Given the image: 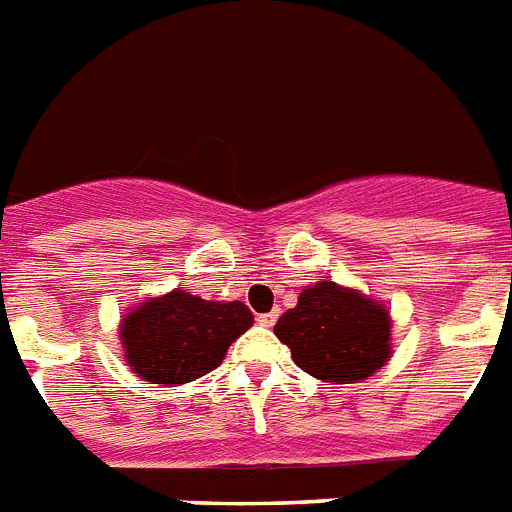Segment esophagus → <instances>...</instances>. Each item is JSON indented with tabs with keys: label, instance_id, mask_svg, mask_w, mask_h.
I'll return each instance as SVG.
<instances>
[{
	"label": "esophagus",
	"instance_id": "1",
	"mask_svg": "<svg viewBox=\"0 0 512 512\" xmlns=\"http://www.w3.org/2000/svg\"><path fill=\"white\" fill-rule=\"evenodd\" d=\"M277 318H279V308H274V310H269V313H261L256 321H259L261 326H274V323H277Z\"/></svg>",
	"mask_w": 512,
	"mask_h": 512
}]
</instances>
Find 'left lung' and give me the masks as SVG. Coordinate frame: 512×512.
Masks as SVG:
<instances>
[{
  "label": "left lung",
  "mask_w": 512,
  "mask_h": 512,
  "mask_svg": "<svg viewBox=\"0 0 512 512\" xmlns=\"http://www.w3.org/2000/svg\"><path fill=\"white\" fill-rule=\"evenodd\" d=\"M300 370L323 383H360L391 357V316L362 292L318 282L274 326Z\"/></svg>",
  "instance_id": "obj_1"
}]
</instances>
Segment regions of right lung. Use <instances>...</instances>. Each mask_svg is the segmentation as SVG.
I'll return each mask as SVG.
<instances>
[{
    "label": "right lung",
    "instance_id": "obj_1",
    "mask_svg": "<svg viewBox=\"0 0 512 512\" xmlns=\"http://www.w3.org/2000/svg\"><path fill=\"white\" fill-rule=\"evenodd\" d=\"M251 323V310L240 300L209 303L173 290L121 318V344L129 368L139 378L178 386L217 368L227 347L251 329Z\"/></svg>",
    "mask_w": 512,
    "mask_h": 512
}]
</instances>
